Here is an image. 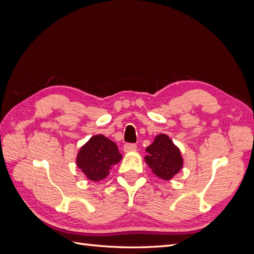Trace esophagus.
Wrapping results in <instances>:
<instances>
[{"label": "esophagus", "mask_w": 254, "mask_h": 254, "mask_svg": "<svg viewBox=\"0 0 254 254\" xmlns=\"http://www.w3.org/2000/svg\"><path fill=\"white\" fill-rule=\"evenodd\" d=\"M135 148H136V144H134V143H127V144L124 145V150L126 152L134 150Z\"/></svg>", "instance_id": "34e87169"}]
</instances>
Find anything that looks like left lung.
Instances as JSON below:
<instances>
[{
	"label": "left lung",
	"mask_w": 254,
	"mask_h": 254,
	"mask_svg": "<svg viewBox=\"0 0 254 254\" xmlns=\"http://www.w3.org/2000/svg\"><path fill=\"white\" fill-rule=\"evenodd\" d=\"M146 151L148 155L145 157V161L159 178L170 180L181 170L183 161L180 150L167 135L159 134L156 136Z\"/></svg>",
	"instance_id": "1"
}]
</instances>
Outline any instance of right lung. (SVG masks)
<instances>
[{
	"mask_svg": "<svg viewBox=\"0 0 254 254\" xmlns=\"http://www.w3.org/2000/svg\"><path fill=\"white\" fill-rule=\"evenodd\" d=\"M122 159L118 146L102 134L92 136L83 145L77 156V166L92 181H98L108 176L111 165Z\"/></svg>",
	"mask_w": 254,
	"mask_h": 254,
	"instance_id": "add662e5",
	"label": "right lung"
}]
</instances>
